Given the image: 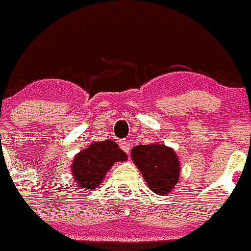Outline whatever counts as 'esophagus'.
<instances>
[{"label": "esophagus", "instance_id": "1", "mask_svg": "<svg viewBox=\"0 0 251 251\" xmlns=\"http://www.w3.org/2000/svg\"><path fill=\"white\" fill-rule=\"evenodd\" d=\"M119 145H120V147L126 152V153H128V151H130V141H128V140H120V141H119Z\"/></svg>", "mask_w": 251, "mask_h": 251}]
</instances>
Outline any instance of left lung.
<instances>
[{
    "mask_svg": "<svg viewBox=\"0 0 251 251\" xmlns=\"http://www.w3.org/2000/svg\"><path fill=\"white\" fill-rule=\"evenodd\" d=\"M131 157L154 193L167 194L178 182L181 163L171 147L163 144L139 145L131 150Z\"/></svg>",
    "mask_w": 251,
    "mask_h": 251,
    "instance_id": "8db88e82",
    "label": "left lung"
}]
</instances>
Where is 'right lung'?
<instances>
[{
	"instance_id": "obj_1",
	"label": "right lung",
	"mask_w": 251,
	"mask_h": 251,
	"mask_svg": "<svg viewBox=\"0 0 251 251\" xmlns=\"http://www.w3.org/2000/svg\"><path fill=\"white\" fill-rule=\"evenodd\" d=\"M127 160V154L111 140L93 142L88 149L75 154L72 175L81 189H95L115 162Z\"/></svg>"
}]
</instances>
